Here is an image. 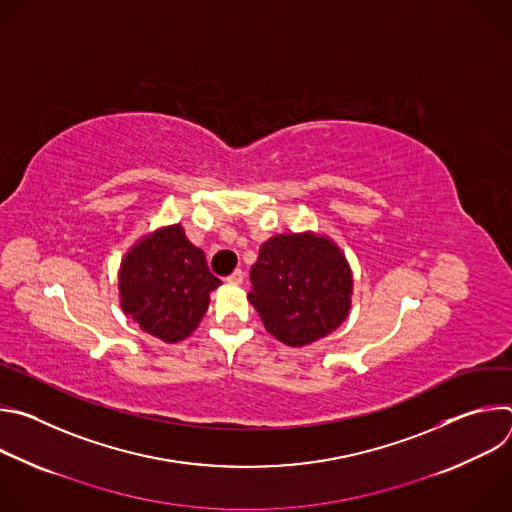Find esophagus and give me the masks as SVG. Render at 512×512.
<instances>
[{
    "label": "esophagus",
    "instance_id": "esophagus-1",
    "mask_svg": "<svg viewBox=\"0 0 512 512\" xmlns=\"http://www.w3.org/2000/svg\"><path fill=\"white\" fill-rule=\"evenodd\" d=\"M243 277H245V273H243L241 269H235V271L227 277V281H229V283H241Z\"/></svg>",
    "mask_w": 512,
    "mask_h": 512
}]
</instances>
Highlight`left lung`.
<instances>
[{"label":"left lung","mask_w":512,"mask_h":512,"mask_svg":"<svg viewBox=\"0 0 512 512\" xmlns=\"http://www.w3.org/2000/svg\"><path fill=\"white\" fill-rule=\"evenodd\" d=\"M249 277V302L267 332L287 346L328 336L348 314L352 273L328 239L277 235L261 245Z\"/></svg>","instance_id":"8db88e82"}]
</instances>
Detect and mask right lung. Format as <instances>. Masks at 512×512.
<instances>
[{"instance_id":"add662e5","label":"right lung","mask_w":512,"mask_h":512,"mask_svg":"<svg viewBox=\"0 0 512 512\" xmlns=\"http://www.w3.org/2000/svg\"><path fill=\"white\" fill-rule=\"evenodd\" d=\"M218 285L221 279L208 271L204 253L180 225L137 243L119 271L123 312L166 342L184 340L198 326Z\"/></svg>"}]
</instances>
